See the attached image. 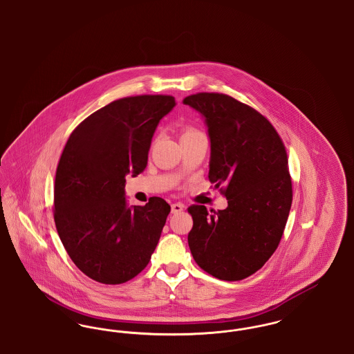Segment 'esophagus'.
<instances>
[{
    "instance_id": "34e87169",
    "label": "esophagus",
    "mask_w": 354,
    "mask_h": 354,
    "mask_svg": "<svg viewBox=\"0 0 354 354\" xmlns=\"http://www.w3.org/2000/svg\"><path fill=\"white\" fill-rule=\"evenodd\" d=\"M185 208V205L182 203H174L171 204V214H179L182 212Z\"/></svg>"
}]
</instances>
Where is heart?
Returning <instances> with one entry per match:
<instances>
[{"label":"heart","mask_w":354,"mask_h":354,"mask_svg":"<svg viewBox=\"0 0 354 354\" xmlns=\"http://www.w3.org/2000/svg\"><path fill=\"white\" fill-rule=\"evenodd\" d=\"M198 134V131H195V130H191V129H188V130H185V133L182 136H188V135H194Z\"/></svg>","instance_id":"1"}]
</instances>
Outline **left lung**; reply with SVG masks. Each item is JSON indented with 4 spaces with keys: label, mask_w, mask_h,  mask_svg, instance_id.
<instances>
[{
    "label": "left lung",
    "mask_w": 354,
    "mask_h": 354,
    "mask_svg": "<svg viewBox=\"0 0 354 354\" xmlns=\"http://www.w3.org/2000/svg\"><path fill=\"white\" fill-rule=\"evenodd\" d=\"M211 143L208 179L224 185L228 207L208 214L191 205L188 245L198 266L225 281L260 270L276 251L292 205L286 151L268 119L252 107L218 93L187 97Z\"/></svg>",
    "instance_id": "left-lung-1"
}]
</instances>
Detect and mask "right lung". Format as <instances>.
Instances as JSON below:
<instances>
[{
	"label": "right lung",
	"instance_id": "1",
	"mask_svg": "<svg viewBox=\"0 0 354 354\" xmlns=\"http://www.w3.org/2000/svg\"><path fill=\"white\" fill-rule=\"evenodd\" d=\"M171 95L111 102L71 133L54 185V220L73 263L102 284H122L146 268L169 216L162 198L129 205L126 176L147 166L152 136L175 107Z\"/></svg>",
	"mask_w": 354,
	"mask_h": 354
}]
</instances>
